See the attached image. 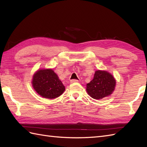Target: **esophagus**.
Returning a JSON list of instances; mask_svg holds the SVG:
<instances>
[{"mask_svg": "<svg viewBox=\"0 0 147 147\" xmlns=\"http://www.w3.org/2000/svg\"><path fill=\"white\" fill-rule=\"evenodd\" d=\"M70 82H71V83H78V80H71L70 81Z\"/></svg>", "mask_w": 147, "mask_h": 147, "instance_id": "obj_1", "label": "esophagus"}]
</instances>
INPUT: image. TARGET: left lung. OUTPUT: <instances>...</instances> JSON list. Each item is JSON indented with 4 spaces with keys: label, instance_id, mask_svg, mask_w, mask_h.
I'll return each mask as SVG.
<instances>
[{
    "label": "left lung",
    "instance_id": "obj_1",
    "mask_svg": "<svg viewBox=\"0 0 147 147\" xmlns=\"http://www.w3.org/2000/svg\"><path fill=\"white\" fill-rule=\"evenodd\" d=\"M115 80L106 71H96L93 79L86 85V92L93 98L100 100L112 94L115 86Z\"/></svg>",
    "mask_w": 147,
    "mask_h": 147
}]
</instances>
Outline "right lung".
<instances>
[{
    "instance_id": "add662e5",
    "label": "right lung",
    "mask_w": 147,
    "mask_h": 147,
    "mask_svg": "<svg viewBox=\"0 0 147 147\" xmlns=\"http://www.w3.org/2000/svg\"><path fill=\"white\" fill-rule=\"evenodd\" d=\"M32 85L36 92L45 98H57L65 90V86L51 69L37 71L33 76Z\"/></svg>"
}]
</instances>
